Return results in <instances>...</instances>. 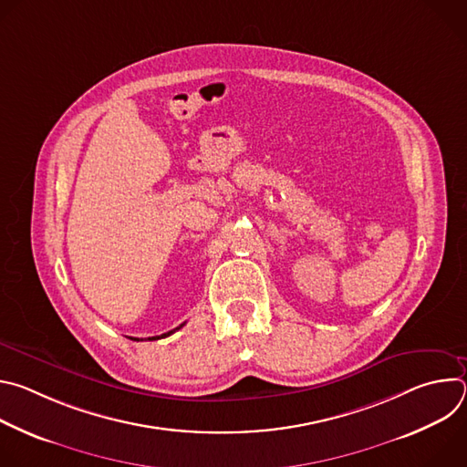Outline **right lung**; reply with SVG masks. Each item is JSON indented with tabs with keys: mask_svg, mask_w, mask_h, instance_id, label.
<instances>
[{
	"mask_svg": "<svg viewBox=\"0 0 467 467\" xmlns=\"http://www.w3.org/2000/svg\"><path fill=\"white\" fill-rule=\"evenodd\" d=\"M184 325V323H182ZM182 325H179L177 328H181ZM177 328H173V330H170V332H166V335H161V337H151V338H148V340H161V338H166V337H170V335H173V332L177 330Z\"/></svg>",
	"mask_w": 467,
	"mask_h": 467,
	"instance_id": "right-lung-1",
	"label": "right lung"
}]
</instances>
